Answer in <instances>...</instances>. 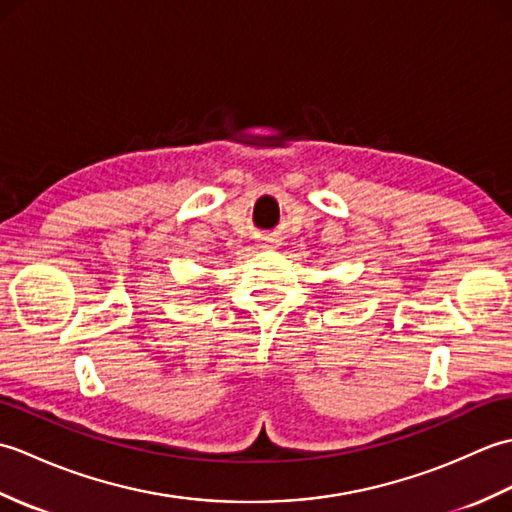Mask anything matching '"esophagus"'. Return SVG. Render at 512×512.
Here are the masks:
<instances>
[{"instance_id":"34e87169","label":"esophagus","mask_w":512,"mask_h":512,"mask_svg":"<svg viewBox=\"0 0 512 512\" xmlns=\"http://www.w3.org/2000/svg\"><path fill=\"white\" fill-rule=\"evenodd\" d=\"M270 242H275V239H270Z\"/></svg>"}]
</instances>
